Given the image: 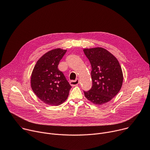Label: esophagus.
I'll return each mask as SVG.
<instances>
[{
	"label": "esophagus",
	"mask_w": 150,
	"mask_h": 150,
	"mask_svg": "<svg viewBox=\"0 0 150 150\" xmlns=\"http://www.w3.org/2000/svg\"><path fill=\"white\" fill-rule=\"evenodd\" d=\"M79 83V79H76L74 81H71L70 82V84L72 85V86H76V85H78Z\"/></svg>",
	"instance_id": "34e87169"
}]
</instances>
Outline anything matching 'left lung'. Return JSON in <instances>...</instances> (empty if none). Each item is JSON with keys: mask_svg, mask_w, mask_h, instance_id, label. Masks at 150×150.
I'll return each instance as SVG.
<instances>
[{"mask_svg": "<svg viewBox=\"0 0 150 150\" xmlns=\"http://www.w3.org/2000/svg\"><path fill=\"white\" fill-rule=\"evenodd\" d=\"M83 52L91 65L93 86L83 91L85 97L95 104L110 101L121 89L123 73L117 59L102 47L84 49Z\"/></svg>", "mask_w": 150, "mask_h": 150, "instance_id": "1", "label": "left lung"}]
</instances>
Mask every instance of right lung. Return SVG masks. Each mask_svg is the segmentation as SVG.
I'll return each instance as SVG.
<instances>
[{
  "instance_id": "obj_1",
  "label": "right lung",
  "mask_w": 150,
  "mask_h": 150,
  "mask_svg": "<svg viewBox=\"0 0 150 150\" xmlns=\"http://www.w3.org/2000/svg\"><path fill=\"white\" fill-rule=\"evenodd\" d=\"M66 52L67 50L60 48L49 51L38 60L32 72L31 88L47 104L59 105L69 96L72 87L57 68Z\"/></svg>"
}]
</instances>
